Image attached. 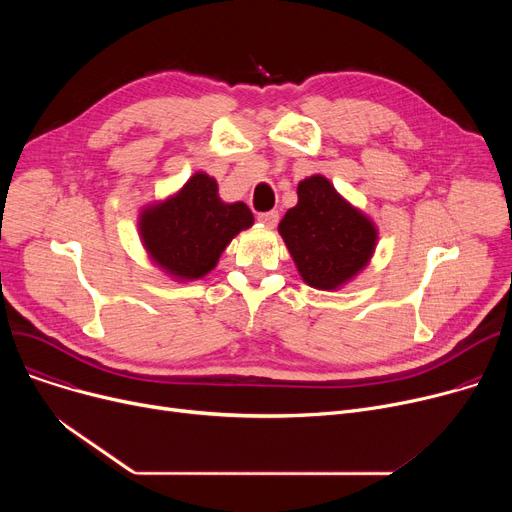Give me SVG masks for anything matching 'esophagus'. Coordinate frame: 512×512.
<instances>
[{
  "label": "esophagus",
  "instance_id": "obj_1",
  "mask_svg": "<svg viewBox=\"0 0 512 512\" xmlns=\"http://www.w3.org/2000/svg\"><path fill=\"white\" fill-rule=\"evenodd\" d=\"M257 220L263 226H267V228H274L278 224V220H280V213L278 211H263V213L257 215Z\"/></svg>",
  "mask_w": 512,
  "mask_h": 512
}]
</instances>
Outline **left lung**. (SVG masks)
Returning a JSON list of instances; mask_svg holds the SVG:
<instances>
[{
    "instance_id": "1",
    "label": "left lung",
    "mask_w": 512,
    "mask_h": 512,
    "mask_svg": "<svg viewBox=\"0 0 512 512\" xmlns=\"http://www.w3.org/2000/svg\"><path fill=\"white\" fill-rule=\"evenodd\" d=\"M297 195L299 203L278 230L303 280L317 290H336L367 265L378 232L324 176L305 178Z\"/></svg>"
}]
</instances>
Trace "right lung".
Wrapping results in <instances>:
<instances>
[{"instance_id":"1","label":"right lung","mask_w":512,"mask_h":512,"mask_svg":"<svg viewBox=\"0 0 512 512\" xmlns=\"http://www.w3.org/2000/svg\"><path fill=\"white\" fill-rule=\"evenodd\" d=\"M253 226L245 203H224L218 184L203 172L182 191L141 213V238L149 255L180 280H195L211 272L230 240Z\"/></svg>"}]
</instances>
